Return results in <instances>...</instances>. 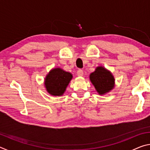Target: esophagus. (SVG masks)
<instances>
[{"label": "esophagus", "mask_w": 150, "mask_h": 150, "mask_svg": "<svg viewBox=\"0 0 150 150\" xmlns=\"http://www.w3.org/2000/svg\"><path fill=\"white\" fill-rule=\"evenodd\" d=\"M77 76H79V77H81V76H83V71L81 69H79L77 72Z\"/></svg>", "instance_id": "obj_1"}]
</instances>
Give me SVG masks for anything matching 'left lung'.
Returning <instances> with one entry per match:
<instances>
[{
    "label": "left lung",
    "instance_id": "obj_1",
    "mask_svg": "<svg viewBox=\"0 0 150 150\" xmlns=\"http://www.w3.org/2000/svg\"><path fill=\"white\" fill-rule=\"evenodd\" d=\"M90 80L100 95L109 92L114 87L115 79L110 71L103 67H98L90 75Z\"/></svg>",
    "mask_w": 150,
    "mask_h": 150
}]
</instances>
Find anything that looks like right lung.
Segmentation results:
<instances>
[{
	"mask_svg": "<svg viewBox=\"0 0 150 150\" xmlns=\"http://www.w3.org/2000/svg\"><path fill=\"white\" fill-rule=\"evenodd\" d=\"M72 77L70 73L60 68L52 69L45 79V86L47 92L54 96L62 95Z\"/></svg>",
	"mask_w": 150,
	"mask_h": 150,
	"instance_id": "right-lung-1",
	"label": "right lung"
}]
</instances>
